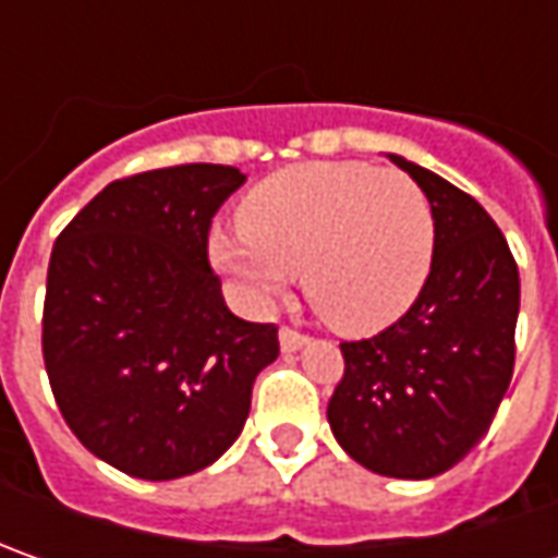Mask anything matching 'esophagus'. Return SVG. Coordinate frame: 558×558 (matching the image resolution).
I'll return each mask as SVG.
<instances>
[{"mask_svg":"<svg viewBox=\"0 0 558 558\" xmlns=\"http://www.w3.org/2000/svg\"><path fill=\"white\" fill-rule=\"evenodd\" d=\"M304 344H307V335L294 332V329H279V348H282V354H294Z\"/></svg>","mask_w":558,"mask_h":558,"instance_id":"1","label":"esophagus"}]
</instances>
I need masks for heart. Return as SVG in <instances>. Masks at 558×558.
I'll return each mask as SVG.
<instances>
[{
    "mask_svg": "<svg viewBox=\"0 0 558 558\" xmlns=\"http://www.w3.org/2000/svg\"><path fill=\"white\" fill-rule=\"evenodd\" d=\"M242 229H217L207 254L251 307L267 311L301 272L332 326L381 332L416 304L435 254V214L413 177L360 161L279 170L239 204Z\"/></svg>",
    "mask_w": 558,
    "mask_h": 558,
    "instance_id": "b5f03b06",
    "label": "heart"
}]
</instances>
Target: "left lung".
Returning a JSON list of instances; mask_svg holds the SVG:
<instances>
[{
    "instance_id": "8db88e82",
    "label": "left lung",
    "mask_w": 558,
    "mask_h": 558,
    "mask_svg": "<svg viewBox=\"0 0 558 558\" xmlns=\"http://www.w3.org/2000/svg\"><path fill=\"white\" fill-rule=\"evenodd\" d=\"M425 192L435 254L416 304L385 332L344 341L329 400L335 440L375 475L435 478L484 438L515 363L519 267L472 195L388 155Z\"/></svg>"
}]
</instances>
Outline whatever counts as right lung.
<instances>
[{
    "mask_svg": "<svg viewBox=\"0 0 558 558\" xmlns=\"http://www.w3.org/2000/svg\"><path fill=\"white\" fill-rule=\"evenodd\" d=\"M245 183L239 167L183 163L105 185L58 235L43 356L80 444L145 482L217 462L245 428L276 326L226 307L207 229Z\"/></svg>",
    "mask_w": 558,
    "mask_h": 558,
    "instance_id": "right-lung-1",
    "label": "right lung"
}]
</instances>
